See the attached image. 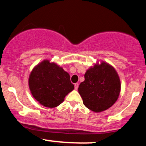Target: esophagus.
<instances>
[{
	"label": "esophagus",
	"instance_id": "1",
	"mask_svg": "<svg viewBox=\"0 0 146 146\" xmlns=\"http://www.w3.org/2000/svg\"><path fill=\"white\" fill-rule=\"evenodd\" d=\"M74 86H75V90H77L78 88V86H79V84L78 83H75V84H74Z\"/></svg>",
	"mask_w": 146,
	"mask_h": 146
}]
</instances>
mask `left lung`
<instances>
[{"label": "left lung", "mask_w": 146, "mask_h": 146, "mask_svg": "<svg viewBox=\"0 0 146 146\" xmlns=\"http://www.w3.org/2000/svg\"><path fill=\"white\" fill-rule=\"evenodd\" d=\"M84 78L78 91L88 109L99 113L109 108L117 101L121 84L115 68L108 64L95 65L86 71Z\"/></svg>", "instance_id": "left-lung-1"}]
</instances>
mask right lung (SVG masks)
Listing matches in <instances>:
<instances>
[{"mask_svg": "<svg viewBox=\"0 0 146 146\" xmlns=\"http://www.w3.org/2000/svg\"><path fill=\"white\" fill-rule=\"evenodd\" d=\"M29 85L33 98L48 108L60 105L65 96L74 89L69 74L48 60H44L33 68Z\"/></svg>", "mask_w": 146, "mask_h": 146, "instance_id": "add662e5", "label": "right lung"}]
</instances>
